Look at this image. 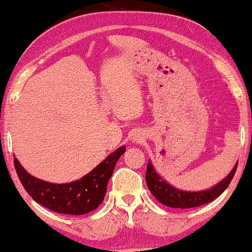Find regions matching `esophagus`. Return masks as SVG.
Listing matches in <instances>:
<instances>
[{"instance_id": "1", "label": "esophagus", "mask_w": 252, "mask_h": 252, "mask_svg": "<svg viewBox=\"0 0 252 252\" xmlns=\"http://www.w3.org/2000/svg\"><path fill=\"white\" fill-rule=\"evenodd\" d=\"M139 140H142V138H141V136L136 135V134H135V136H134V141H136V142H138Z\"/></svg>"}]
</instances>
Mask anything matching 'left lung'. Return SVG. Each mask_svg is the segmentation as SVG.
I'll list each match as a JSON object with an SVG mask.
<instances>
[{"label":"left lung","mask_w":252,"mask_h":252,"mask_svg":"<svg viewBox=\"0 0 252 252\" xmlns=\"http://www.w3.org/2000/svg\"><path fill=\"white\" fill-rule=\"evenodd\" d=\"M238 162L229 172L226 178L219 182L217 185L204 191H183L170 185L159 176L153 166L152 161L149 159L146 171V182L152 194L161 202V204L172 208H191L198 206L208 204L218 198L230 184L235 172H236Z\"/></svg>","instance_id":"1"}]
</instances>
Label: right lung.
Masks as SVG:
<instances>
[{"label": "right lung", "instance_id": "add662e5", "mask_svg": "<svg viewBox=\"0 0 252 252\" xmlns=\"http://www.w3.org/2000/svg\"><path fill=\"white\" fill-rule=\"evenodd\" d=\"M125 150V146L120 147L89 174L64 184H54L35 178L23 168L16 158L14 163L19 181L34 201L57 213L83 215L96 210L103 202L114 165Z\"/></svg>", "mask_w": 252, "mask_h": 252}]
</instances>
